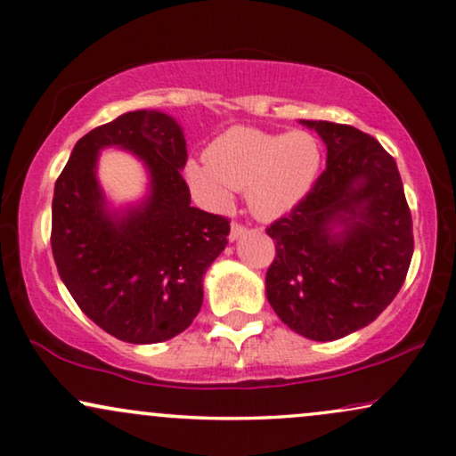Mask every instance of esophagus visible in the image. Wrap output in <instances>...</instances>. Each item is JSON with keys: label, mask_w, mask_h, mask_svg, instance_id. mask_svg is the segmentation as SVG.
Returning a JSON list of instances; mask_svg holds the SVG:
<instances>
[{"label": "esophagus", "mask_w": 456, "mask_h": 456, "mask_svg": "<svg viewBox=\"0 0 456 456\" xmlns=\"http://www.w3.org/2000/svg\"><path fill=\"white\" fill-rule=\"evenodd\" d=\"M246 227H243V225H240V223H231V231H229V240L231 241H237V240H240V237L243 235V233H246Z\"/></svg>", "instance_id": "esophagus-1"}]
</instances>
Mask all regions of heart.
<instances>
[{
    "label": "heart",
    "mask_w": 456,
    "mask_h": 456,
    "mask_svg": "<svg viewBox=\"0 0 456 456\" xmlns=\"http://www.w3.org/2000/svg\"><path fill=\"white\" fill-rule=\"evenodd\" d=\"M207 163H185L190 188L215 210H229L233 190H246L248 207L260 219H279L307 196L322 152L310 132L268 134L233 127L207 149Z\"/></svg>",
    "instance_id": "obj_1"
}]
</instances>
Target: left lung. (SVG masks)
Returning <instances> with one entry per match:
<instances>
[{"mask_svg": "<svg viewBox=\"0 0 456 456\" xmlns=\"http://www.w3.org/2000/svg\"><path fill=\"white\" fill-rule=\"evenodd\" d=\"M301 124L326 144V169L266 233L277 256L266 297L312 341H335L380 316L413 256V225L395 159L376 138L332 121Z\"/></svg>", "mask_w": 456, "mask_h": 456, "instance_id": "1", "label": "left lung"}]
</instances>
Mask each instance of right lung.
Masks as SVG:
<instances>
[{"label":"right lung","mask_w":456,"mask_h":456,"mask_svg":"<svg viewBox=\"0 0 456 456\" xmlns=\"http://www.w3.org/2000/svg\"><path fill=\"white\" fill-rule=\"evenodd\" d=\"M130 150L150 194L111 209L96 179L98 152ZM182 127L163 111H127L76 142L55 182L51 249L76 304L119 341L151 345L183 332L200 312L202 281L227 246L229 221L190 207Z\"/></svg>","instance_id":"1"}]
</instances>
